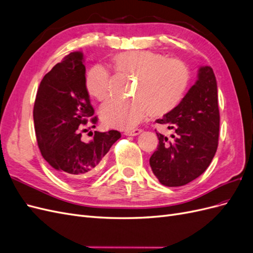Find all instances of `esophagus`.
<instances>
[{
  "label": "esophagus",
  "instance_id": "obj_1",
  "mask_svg": "<svg viewBox=\"0 0 253 253\" xmlns=\"http://www.w3.org/2000/svg\"><path fill=\"white\" fill-rule=\"evenodd\" d=\"M140 132H141L140 128L126 129V131H125V135H126V136H136V135H138Z\"/></svg>",
  "mask_w": 253,
  "mask_h": 253
}]
</instances>
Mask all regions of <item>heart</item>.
<instances>
[{
  "label": "heart",
  "mask_w": 253,
  "mask_h": 253,
  "mask_svg": "<svg viewBox=\"0 0 253 253\" xmlns=\"http://www.w3.org/2000/svg\"><path fill=\"white\" fill-rule=\"evenodd\" d=\"M116 71L137 77L129 100L113 98L100 111L102 124L108 127L132 128L151 113L164 116L175 110L185 97L190 82L188 66L179 59L166 58L151 50L119 52L113 57ZM87 93L104 101L111 93L110 73L102 65H95L85 77Z\"/></svg>",
  "instance_id": "heart-1"
}]
</instances>
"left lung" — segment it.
Returning a JSON list of instances; mask_svg holds the SVG:
<instances>
[{
	"label": "left lung",
	"instance_id": "8db88e82",
	"mask_svg": "<svg viewBox=\"0 0 253 253\" xmlns=\"http://www.w3.org/2000/svg\"><path fill=\"white\" fill-rule=\"evenodd\" d=\"M156 122L175 133L169 141L156 132L159 143L150 157L152 171L164 186H185L206 171L218 145L217 85L211 66L200 68L198 80L177 108Z\"/></svg>",
	"mask_w": 253,
	"mask_h": 253
}]
</instances>
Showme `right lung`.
<instances>
[{
  "mask_svg": "<svg viewBox=\"0 0 253 253\" xmlns=\"http://www.w3.org/2000/svg\"><path fill=\"white\" fill-rule=\"evenodd\" d=\"M85 87L82 52H71L44 76L34 105L36 136L43 158L62 177L79 182L94 175L120 132H95L88 142L82 133L98 117ZM93 135V133H91Z\"/></svg>",
  "mask_w": 253,
  "mask_h": 253,
  "instance_id": "add662e5",
  "label": "right lung"
}]
</instances>
